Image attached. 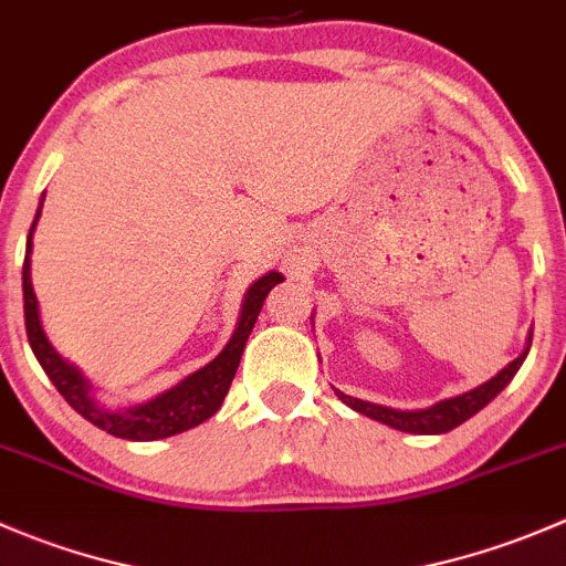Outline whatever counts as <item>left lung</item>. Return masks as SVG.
<instances>
[{"instance_id":"8db88e82","label":"left lung","mask_w":566,"mask_h":566,"mask_svg":"<svg viewBox=\"0 0 566 566\" xmlns=\"http://www.w3.org/2000/svg\"><path fill=\"white\" fill-rule=\"evenodd\" d=\"M528 350H531V334L526 342V350H523L515 361L506 364V367L501 369L495 378H490L488 384L460 394V397L441 399V402L430 405V408H421V410L386 408V405H375V402H367V399H356V397H350V394H342L339 389H334V391H336V397L347 405V408H353L356 413L369 416V419H375V421H384V424L394 427V430L416 432V436H441V432L454 430V427H460L462 421L471 419V416L479 413V410H482L488 402H493V399L499 397L506 386H510V380L515 378L517 369L523 367Z\"/></svg>"}]
</instances>
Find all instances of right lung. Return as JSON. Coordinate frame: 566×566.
<instances>
[{
  "mask_svg": "<svg viewBox=\"0 0 566 566\" xmlns=\"http://www.w3.org/2000/svg\"><path fill=\"white\" fill-rule=\"evenodd\" d=\"M40 208H43V199H40ZM40 208L35 213V221L30 227V238H27V256H24V323H27V336H30V347L35 353V358L43 367V373L49 375L51 384L56 386V391L65 397V402L71 405L76 413H82L90 424L101 427L114 438H125V441H158V438L177 436V432H186L191 427L208 421L216 410L224 402L227 391H230L232 378H235V369L241 364L243 347L254 328L256 315L262 310V301L268 298L273 287L279 282H284L282 273L271 271L262 279H256L254 284L243 295L241 317H238L235 334L227 342L224 350L213 358L210 364H205L202 369H197L193 375H188L186 380L172 386L169 391L158 394V397L147 399L142 405H128V408H106L95 399L93 384L82 375V369L67 364L60 353L54 350V345L45 336L43 323H40L38 312V298L35 290H32V268H30V254H32V232H35Z\"/></svg>",
  "mask_w": 566,
  "mask_h": 566,
  "instance_id": "add662e5",
  "label": "right lung"
}]
</instances>
